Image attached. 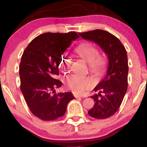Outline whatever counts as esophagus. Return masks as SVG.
I'll return each mask as SVG.
<instances>
[{
  "label": "esophagus",
  "instance_id": "1",
  "mask_svg": "<svg viewBox=\"0 0 147 147\" xmlns=\"http://www.w3.org/2000/svg\"><path fill=\"white\" fill-rule=\"evenodd\" d=\"M74 97H75L76 98H78L82 97V96H79V95H74Z\"/></svg>",
  "mask_w": 147,
  "mask_h": 147
}]
</instances>
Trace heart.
<instances>
[{
  "mask_svg": "<svg viewBox=\"0 0 147 147\" xmlns=\"http://www.w3.org/2000/svg\"><path fill=\"white\" fill-rule=\"evenodd\" d=\"M77 54L84 59L89 64L92 65V69L94 71L98 72L99 67L97 63L100 58V53L96 47L91 43H84L78 46L75 49ZM60 65L63 71H68L70 69L72 63V59L71 57L64 54L63 58L61 59ZM64 84L66 88L71 90L75 94H81L84 91L88 90L93 86V82L89 77L82 76L76 74L67 75L64 78Z\"/></svg>",
  "mask_w": 147,
  "mask_h": 147,
  "instance_id": "obj_1",
  "label": "heart"
}]
</instances>
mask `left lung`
Returning a JSON list of instances; mask_svg holds the SVG:
<instances>
[{
    "instance_id": "8db88e82",
    "label": "left lung",
    "mask_w": 147,
    "mask_h": 147,
    "mask_svg": "<svg viewBox=\"0 0 147 147\" xmlns=\"http://www.w3.org/2000/svg\"><path fill=\"white\" fill-rule=\"evenodd\" d=\"M79 34L83 39L98 45L108 56L109 65L106 74L93 89L98 93L91 96L94 105L88 111V114L95 119L108 118L118 110L127 91L126 51L120 40L107 31L97 29Z\"/></svg>"
}]
</instances>
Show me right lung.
<instances>
[{"label": "right lung", "mask_w": 147, "mask_h": 147, "mask_svg": "<svg viewBox=\"0 0 147 147\" xmlns=\"http://www.w3.org/2000/svg\"><path fill=\"white\" fill-rule=\"evenodd\" d=\"M79 38L75 32H47L34 38L22 55L20 88L31 112L41 120L53 121L63 116L69 102L74 98L71 92L55 93L54 89L62 85L56 79L61 55Z\"/></svg>", "instance_id": "add662e5"}]
</instances>
